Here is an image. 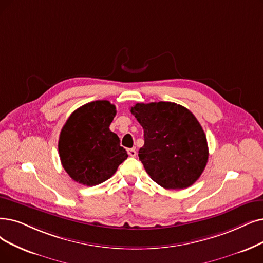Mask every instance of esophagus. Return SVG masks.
Instances as JSON below:
<instances>
[{
	"label": "esophagus",
	"instance_id": "esophagus-1",
	"mask_svg": "<svg viewBox=\"0 0 263 263\" xmlns=\"http://www.w3.org/2000/svg\"><path fill=\"white\" fill-rule=\"evenodd\" d=\"M127 152H128L129 156H133V157L137 155V152H136V150H135V149H128V150H127Z\"/></svg>",
	"mask_w": 263,
	"mask_h": 263
}]
</instances>
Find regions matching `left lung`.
<instances>
[{"instance_id":"1","label":"left lung","mask_w":263,"mask_h":263,"mask_svg":"<svg viewBox=\"0 0 263 263\" xmlns=\"http://www.w3.org/2000/svg\"><path fill=\"white\" fill-rule=\"evenodd\" d=\"M130 112L143 128L138 156L151 179L174 190L192 185L208 160L206 136L193 113L168 101L136 103Z\"/></svg>"}]
</instances>
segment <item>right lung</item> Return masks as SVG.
Returning a JSON list of instances; mask_svg holds the SVG:
<instances>
[{
    "label": "right lung",
    "mask_w": 263,
    "mask_h": 263,
    "mask_svg": "<svg viewBox=\"0 0 263 263\" xmlns=\"http://www.w3.org/2000/svg\"><path fill=\"white\" fill-rule=\"evenodd\" d=\"M117 110L108 100L77 109L62 127L58 151L62 167L73 180L92 186L108 180L127 159L120 138L110 130Z\"/></svg>",
    "instance_id": "1"
}]
</instances>
